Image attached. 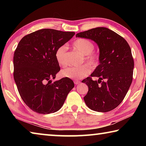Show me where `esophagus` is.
Returning a JSON list of instances; mask_svg holds the SVG:
<instances>
[{
    "instance_id": "esophagus-1",
    "label": "esophagus",
    "mask_w": 146,
    "mask_h": 146,
    "mask_svg": "<svg viewBox=\"0 0 146 146\" xmlns=\"http://www.w3.org/2000/svg\"><path fill=\"white\" fill-rule=\"evenodd\" d=\"M74 83H75V84H80V81L77 80H74Z\"/></svg>"
}]
</instances>
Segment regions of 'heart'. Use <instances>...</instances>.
<instances>
[{"label":"heart","instance_id":"obj_1","mask_svg":"<svg viewBox=\"0 0 146 146\" xmlns=\"http://www.w3.org/2000/svg\"><path fill=\"white\" fill-rule=\"evenodd\" d=\"M73 48L82 55V63L86 62L92 68H97L100 61V55L94 51L95 45L91 40L86 38H79L73 42ZM55 58L61 66L68 64V47L66 44L59 46L56 49ZM87 64L79 67H68L63 69L61 74L64 77L78 80L87 76L91 73V68Z\"/></svg>","mask_w":146,"mask_h":146}]
</instances>
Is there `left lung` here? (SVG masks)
I'll use <instances>...</instances> for the list:
<instances>
[{"instance_id": "left-lung-1", "label": "left lung", "mask_w": 146, "mask_h": 146, "mask_svg": "<svg viewBox=\"0 0 146 146\" xmlns=\"http://www.w3.org/2000/svg\"><path fill=\"white\" fill-rule=\"evenodd\" d=\"M76 37L90 38L100 49V64L82 80L88 86L86 104L95 111L108 112L122 102L133 80L134 60L127 42L111 29L99 27L80 32ZM92 77H98V81Z\"/></svg>"}]
</instances>
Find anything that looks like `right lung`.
Returning <instances> with one entry per match:
<instances>
[{
	"label": "right lung",
	"mask_w": 146,
	"mask_h": 146,
	"mask_svg": "<svg viewBox=\"0 0 146 146\" xmlns=\"http://www.w3.org/2000/svg\"><path fill=\"white\" fill-rule=\"evenodd\" d=\"M75 32L42 29L21 39L13 56V77L24 103L34 112L49 114L60 110L74 83L69 78L51 82L60 70L55 56L59 46Z\"/></svg>",
	"instance_id": "add662e5"
}]
</instances>
